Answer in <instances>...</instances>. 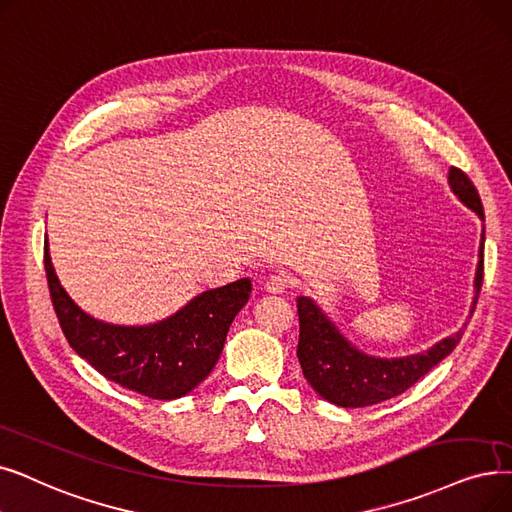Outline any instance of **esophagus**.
Returning a JSON list of instances; mask_svg holds the SVG:
<instances>
[{
  "label": "esophagus",
  "mask_w": 512,
  "mask_h": 512,
  "mask_svg": "<svg viewBox=\"0 0 512 512\" xmlns=\"http://www.w3.org/2000/svg\"><path fill=\"white\" fill-rule=\"evenodd\" d=\"M288 284H291V278H288L286 274H282V272L280 274H272L268 280H265V291L278 295V293L286 291Z\"/></svg>",
  "instance_id": "obj_1"
}]
</instances>
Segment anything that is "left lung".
Masks as SVG:
<instances>
[{
  "label": "left lung",
  "instance_id": "8db88e82",
  "mask_svg": "<svg viewBox=\"0 0 512 512\" xmlns=\"http://www.w3.org/2000/svg\"><path fill=\"white\" fill-rule=\"evenodd\" d=\"M448 182L452 192L460 201L473 209L483 219V205L477 188L469 180L464 171L450 167ZM483 242L485 230L481 234L479 247V263L475 272V297L471 316L477 305V297L483 282ZM299 311V345L297 358L303 368V376L307 383L320 393L326 402L341 406V408H364L385 402L399 393L410 389L418 383L433 366H437L443 358L454 351L460 343L466 324L454 332L452 337H446L433 345L431 349L406 355V358H374L353 347L339 328L328 320L324 311L311 301L309 297L297 299Z\"/></svg>",
  "mask_w": 512,
  "mask_h": 512
}]
</instances>
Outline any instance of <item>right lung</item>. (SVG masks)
Segmentation results:
<instances>
[{
    "label": "right lung",
    "instance_id": "right-lung-1",
    "mask_svg": "<svg viewBox=\"0 0 512 512\" xmlns=\"http://www.w3.org/2000/svg\"><path fill=\"white\" fill-rule=\"evenodd\" d=\"M58 322L69 345L108 381L152 399H177L203 383L224 349L251 280L240 278L188 301L173 316L146 326H119L92 318L64 291L43 247Z\"/></svg>",
    "mask_w": 512,
    "mask_h": 512
}]
</instances>
